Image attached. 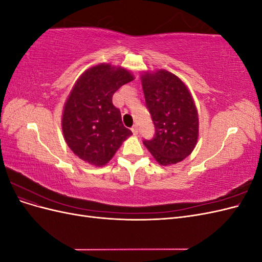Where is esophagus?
Masks as SVG:
<instances>
[{
  "mask_svg": "<svg viewBox=\"0 0 262 262\" xmlns=\"http://www.w3.org/2000/svg\"><path fill=\"white\" fill-rule=\"evenodd\" d=\"M131 131H132V133L134 134V136H137V134L139 133V128H138V125H133L132 128H131Z\"/></svg>",
  "mask_w": 262,
  "mask_h": 262,
  "instance_id": "1",
  "label": "esophagus"
}]
</instances>
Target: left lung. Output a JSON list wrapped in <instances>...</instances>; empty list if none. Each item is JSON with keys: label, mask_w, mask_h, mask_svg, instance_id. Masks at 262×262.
Instances as JSON below:
<instances>
[{"label": "left lung", "mask_w": 262, "mask_h": 262, "mask_svg": "<svg viewBox=\"0 0 262 262\" xmlns=\"http://www.w3.org/2000/svg\"><path fill=\"white\" fill-rule=\"evenodd\" d=\"M146 107L155 125V137L143 143L161 166L184 161L199 138V115L188 86L166 70L141 74Z\"/></svg>", "instance_id": "obj_1"}]
</instances>
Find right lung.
I'll return each instance as SVG.
<instances>
[{"mask_svg": "<svg viewBox=\"0 0 262 262\" xmlns=\"http://www.w3.org/2000/svg\"><path fill=\"white\" fill-rule=\"evenodd\" d=\"M134 80L129 70L99 63L84 71L63 107V137L72 152L85 163L102 167L132 136L113 104L114 94Z\"/></svg>", "mask_w": 262, "mask_h": 262, "instance_id": "obj_1", "label": "right lung"}]
</instances>
